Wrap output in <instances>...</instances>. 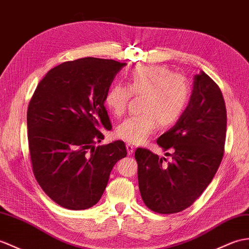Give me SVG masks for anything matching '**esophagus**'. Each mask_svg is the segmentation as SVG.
<instances>
[{
	"label": "esophagus",
	"mask_w": 249,
	"mask_h": 249,
	"mask_svg": "<svg viewBox=\"0 0 249 249\" xmlns=\"http://www.w3.org/2000/svg\"><path fill=\"white\" fill-rule=\"evenodd\" d=\"M126 148H127V153H128V155H132V153H134L135 151V147L131 145V144H126Z\"/></svg>",
	"instance_id": "34e87169"
}]
</instances>
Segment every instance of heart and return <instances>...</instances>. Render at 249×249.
<instances>
[{
  "label": "heart",
  "mask_w": 249,
  "mask_h": 249,
  "mask_svg": "<svg viewBox=\"0 0 249 249\" xmlns=\"http://www.w3.org/2000/svg\"><path fill=\"white\" fill-rule=\"evenodd\" d=\"M131 93L143 95L140 115L125 119L117 128L122 140L140 144L160 127L175 124L190 101L191 89L187 78L163 66H141L132 69L126 86L114 85L105 96V105L115 117L124 114Z\"/></svg>",
  "instance_id": "obj_1"
}]
</instances>
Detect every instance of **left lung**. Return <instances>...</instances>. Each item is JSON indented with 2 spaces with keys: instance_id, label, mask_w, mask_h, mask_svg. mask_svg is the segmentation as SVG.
Returning <instances> with one entry per match:
<instances>
[{
  "instance_id": "8db88e82",
  "label": "left lung",
  "mask_w": 249,
  "mask_h": 249,
  "mask_svg": "<svg viewBox=\"0 0 249 249\" xmlns=\"http://www.w3.org/2000/svg\"><path fill=\"white\" fill-rule=\"evenodd\" d=\"M227 112L221 89L205 72L194 75L186 110L157 144L171 149L172 160L146 148L135 153L138 181L144 204L161 214L180 212L192 205L212 181L222 162Z\"/></svg>"
}]
</instances>
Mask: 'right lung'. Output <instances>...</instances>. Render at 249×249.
<instances>
[{
    "instance_id": "obj_1",
    "label": "right lung",
    "mask_w": 249,
    "mask_h": 249,
    "mask_svg": "<svg viewBox=\"0 0 249 249\" xmlns=\"http://www.w3.org/2000/svg\"><path fill=\"white\" fill-rule=\"evenodd\" d=\"M126 63L86 57L52 69L27 109V137L35 178L56 204L84 210L97 204L114 164L126 157L123 141L98 145L110 130L104 104Z\"/></svg>"
}]
</instances>
